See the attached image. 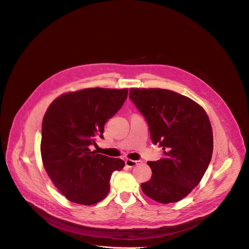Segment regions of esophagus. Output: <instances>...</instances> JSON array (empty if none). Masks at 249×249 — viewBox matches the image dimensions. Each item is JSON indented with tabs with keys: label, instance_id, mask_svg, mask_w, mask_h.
Returning a JSON list of instances; mask_svg holds the SVG:
<instances>
[{
	"label": "esophagus",
	"instance_id": "esophagus-1",
	"mask_svg": "<svg viewBox=\"0 0 249 249\" xmlns=\"http://www.w3.org/2000/svg\"><path fill=\"white\" fill-rule=\"evenodd\" d=\"M141 163H142V161H136V160H130V159H127L125 161V164L128 168H133V167H135V166H137Z\"/></svg>",
	"mask_w": 249,
	"mask_h": 249
}]
</instances>
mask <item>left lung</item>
Returning <instances> with one entry per match:
<instances>
[{
    "label": "left lung",
    "instance_id": "8db88e82",
    "mask_svg": "<svg viewBox=\"0 0 249 249\" xmlns=\"http://www.w3.org/2000/svg\"><path fill=\"white\" fill-rule=\"evenodd\" d=\"M129 97L147 121L150 138L164 156L147 162L151 178L142 192L161 203L186 197L203 178L213 156V136L205 109L188 97L160 88H131Z\"/></svg>",
    "mask_w": 249,
    "mask_h": 249
}]
</instances>
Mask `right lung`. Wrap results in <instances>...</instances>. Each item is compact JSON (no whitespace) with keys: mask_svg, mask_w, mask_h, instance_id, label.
Instances as JSON below:
<instances>
[{"mask_svg":"<svg viewBox=\"0 0 249 249\" xmlns=\"http://www.w3.org/2000/svg\"><path fill=\"white\" fill-rule=\"evenodd\" d=\"M128 89L87 88L61 95L42 120L40 153L57 189L71 202L91 206L109 192L114 171L123 160L98 154L89 146L104 138V127L123 106Z\"/></svg>","mask_w":249,"mask_h":249,"instance_id":"right-lung-1","label":"right lung"}]
</instances>
